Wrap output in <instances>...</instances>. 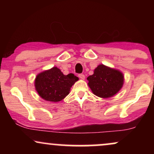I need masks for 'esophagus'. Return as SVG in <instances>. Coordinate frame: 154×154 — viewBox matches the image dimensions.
I'll return each mask as SVG.
<instances>
[{
	"mask_svg": "<svg viewBox=\"0 0 154 154\" xmlns=\"http://www.w3.org/2000/svg\"><path fill=\"white\" fill-rule=\"evenodd\" d=\"M79 77L81 79H82V80H84V79H85V75L83 74V73H81V74H79Z\"/></svg>",
	"mask_w": 154,
	"mask_h": 154,
	"instance_id": "34e87169",
	"label": "esophagus"
}]
</instances>
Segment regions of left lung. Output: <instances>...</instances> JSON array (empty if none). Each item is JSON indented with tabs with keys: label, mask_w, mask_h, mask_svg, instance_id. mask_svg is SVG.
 <instances>
[{
	"label": "left lung",
	"mask_w": 154,
	"mask_h": 154,
	"mask_svg": "<svg viewBox=\"0 0 154 154\" xmlns=\"http://www.w3.org/2000/svg\"><path fill=\"white\" fill-rule=\"evenodd\" d=\"M87 80L94 94L99 97L109 98L114 96L123 87L124 76L119 70L100 64Z\"/></svg>",
	"instance_id": "obj_1"
}]
</instances>
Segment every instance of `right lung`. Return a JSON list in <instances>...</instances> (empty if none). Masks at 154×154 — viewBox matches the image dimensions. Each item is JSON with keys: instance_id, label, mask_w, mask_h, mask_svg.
Listing matches in <instances>:
<instances>
[{"instance_id": "right-lung-1", "label": "right lung", "mask_w": 154, "mask_h": 154, "mask_svg": "<svg viewBox=\"0 0 154 154\" xmlns=\"http://www.w3.org/2000/svg\"><path fill=\"white\" fill-rule=\"evenodd\" d=\"M78 80L79 78L73 73L64 75L57 67H52L37 75L35 88L43 100L57 102L68 95L71 88Z\"/></svg>"}]
</instances>
